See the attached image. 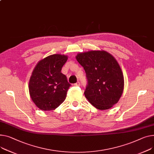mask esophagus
I'll return each mask as SVG.
<instances>
[{"instance_id":"1","label":"esophagus","mask_w":154,"mask_h":154,"mask_svg":"<svg viewBox=\"0 0 154 154\" xmlns=\"http://www.w3.org/2000/svg\"><path fill=\"white\" fill-rule=\"evenodd\" d=\"M80 84L79 82H77L76 84H74V86H80Z\"/></svg>"}]
</instances>
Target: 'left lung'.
Here are the masks:
<instances>
[{"label":"left lung","mask_w":154,"mask_h":154,"mask_svg":"<svg viewBox=\"0 0 154 154\" xmlns=\"http://www.w3.org/2000/svg\"><path fill=\"white\" fill-rule=\"evenodd\" d=\"M85 71L88 85L86 98L96 108H111L124 90V76L116 59L105 51H89L75 57Z\"/></svg>","instance_id":"1"}]
</instances>
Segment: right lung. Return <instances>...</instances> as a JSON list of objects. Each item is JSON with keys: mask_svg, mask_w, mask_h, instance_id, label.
I'll return each instance as SVG.
<instances>
[{"mask_svg": "<svg viewBox=\"0 0 154 154\" xmlns=\"http://www.w3.org/2000/svg\"><path fill=\"white\" fill-rule=\"evenodd\" d=\"M67 59L66 55H50L39 60L33 69L29 81V93L39 109L54 110L65 100L70 84L61 70Z\"/></svg>", "mask_w": 154, "mask_h": 154, "instance_id": "add662e5", "label": "right lung"}]
</instances>
